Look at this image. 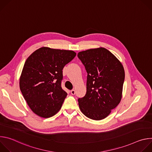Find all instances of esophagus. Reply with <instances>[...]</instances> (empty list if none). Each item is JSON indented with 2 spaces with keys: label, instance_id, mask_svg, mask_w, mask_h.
<instances>
[{
  "label": "esophagus",
  "instance_id": "esophagus-1",
  "mask_svg": "<svg viewBox=\"0 0 152 152\" xmlns=\"http://www.w3.org/2000/svg\"><path fill=\"white\" fill-rule=\"evenodd\" d=\"M70 93H71V94H72V95H75V93H76V91H75V90H71Z\"/></svg>",
  "mask_w": 152,
  "mask_h": 152
}]
</instances>
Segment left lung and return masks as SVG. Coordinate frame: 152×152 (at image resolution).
<instances>
[{
    "mask_svg": "<svg viewBox=\"0 0 152 152\" xmlns=\"http://www.w3.org/2000/svg\"><path fill=\"white\" fill-rule=\"evenodd\" d=\"M77 56L88 74L86 94L78 99L79 108L90 119L103 120L121 101L125 76L123 66L104 48L80 52Z\"/></svg>",
    "mask_w": 152,
    "mask_h": 152,
    "instance_id": "1",
    "label": "left lung"
}]
</instances>
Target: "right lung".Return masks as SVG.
Wrapping results in <instances>:
<instances>
[{
	"label": "right lung",
	"instance_id": "add662e5",
	"mask_svg": "<svg viewBox=\"0 0 152 152\" xmlns=\"http://www.w3.org/2000/svg\"><path fill=\"white\" fill-rule=\"evenodd\" d=\"M76 55L73 50L41 48L26 59L20 89L34 113L49 118L61 108L67 93L61 87L62 69Z\"/></svg>",
	"mask_w": 152,
	"mask_h": 152
}]
</instances>
